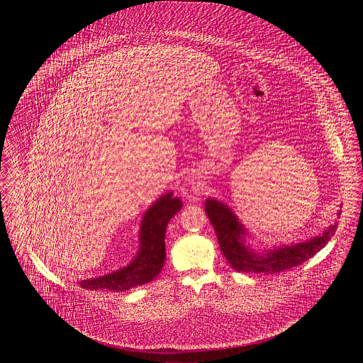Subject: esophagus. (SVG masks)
Masks as SVG:
<instances>
[{"instance_id": "obj_1", "label": "esophagus", "mask_w": 363, "mask_h": 363, "mask_svg": "<svg viewBox=\"0 0 363 363\" xmlns=\"http://www.w3.org/2000/svg\"><path fill=\"white\" fill-rule=\"evenodd\" d=\"M183 194H187V193H184V191H183Z\"/></svg>"}]
</instances>
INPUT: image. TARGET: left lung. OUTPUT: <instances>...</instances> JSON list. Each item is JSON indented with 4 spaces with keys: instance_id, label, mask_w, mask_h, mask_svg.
<instances>
[{
    "instance_id": "left-lung-1",
    "label": "left lung",
    "mask_w": 363,
    "mask_h": 363,
    "mask_svg": "<svg viewBox=\"0 0 363 363\" xmlns=\"http://www.w3.org/2000/svg\"><path fill=\"white\" fill-rule=\"evenodd\" d=\"M206 212L215 229L222 255L230 267L239 272L267 275L298 267L320 252L337 229V223H334L311 240L289 246L284 245L282 247L257 253L245 243L247 232L230 208L215 199H208Z\"/></svg>"
}]
</instances>
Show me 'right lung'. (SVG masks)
Wrapping results in <instances>:
<instances>
[{
  "mask_svg": "<svg viewBox=\"0 0 363 363\" xmlns=\"http://www.w3.org/2000/svg\"><path fill=\"white\" fill-rule=\"evenodd\" d=\"M182 207V201L177 197H173L172 191L159 197L143 216L140 228V249L135 259L127 267L114 272L81 281V288L120 292L151 282L160 272L166 259V226Z\"/></svg>",
  "mask_w": 363,
  "mask_h": 363,
  "instance_id": "add662e5",
  "label": "right lung"
}]
</instances>
